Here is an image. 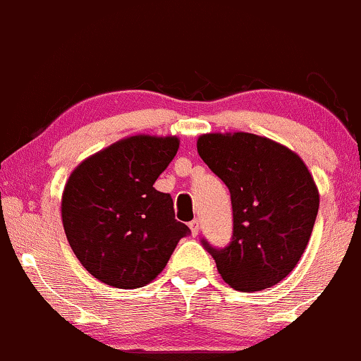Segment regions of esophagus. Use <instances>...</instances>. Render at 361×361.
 Segmentation results:
<instances>
[{
	"instance_id": "obj_1",
	"label": "esophagus",
	"mask_w": 361,
	"mask_h": 361,
	"mask_svg": "<svg viewBox=\"0 0 361 361\" xmlns=\"http://www.w3.org/2000/svg\"><path fill=\"white\" fill-rule=\"evenodd\" d=\"M189 228H190V233H192V236H196L199 230H201V223H199L197 219H192V221L189 223Z\"/></svg>"
}]
</instances>
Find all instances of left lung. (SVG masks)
Wrapping results in <instances>:
<instances>
[{
	"label": "left lung",
	"instance_id": "obj_1",
	"mask_svg": "<svg viewBox=\"0 0 361 361\" xmlns=\"http://www.w3.org/2000/svg\"><path fill=\"white\" fill-rule=\"evenodd\" d=\"M197 152L233 206L230 245H202L233 289H269L294 270L311 238L319 209L311 172L287 147L243 131L201 135Z\"/></svg>",
	"mask_w": 361,
	"mask_h": 361
}]
</instances>
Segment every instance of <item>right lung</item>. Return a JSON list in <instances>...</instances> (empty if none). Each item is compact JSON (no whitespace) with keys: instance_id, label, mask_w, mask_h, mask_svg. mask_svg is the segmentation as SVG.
I'll use <instances>...</instances> for the list:
<instances>
[{"instance_id":"1","label":"right lung","mask_w":361,"mask_h":361,"mask_svg":"<svg viewBox=\"0 0 361 361\" xmlns=\"http://www.w3.org/2000/svg\"><path fill=\"white\" fill-rule=\"evenodd\" d=\"M179 150L177 137L135 135L74 169L62 194L72 252L92 277L116 289L150 283L190 230L155 180Z\"/></svg>"}]
</instances>
